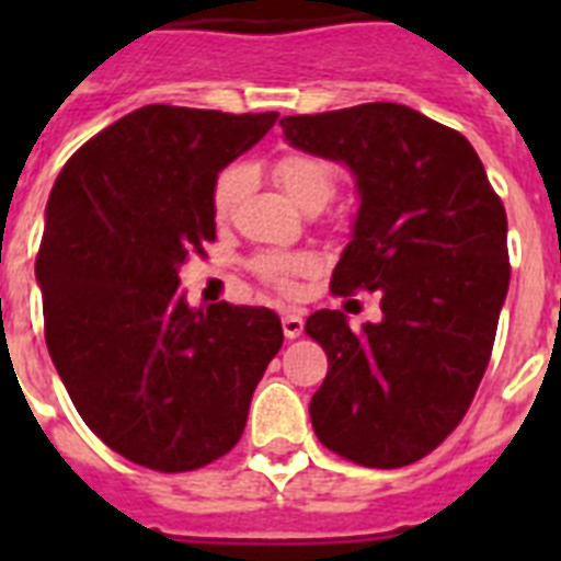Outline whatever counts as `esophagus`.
Here are the masks:
<instances>
[{"mask_svg":"<svg viewBox=\"0 0 561 561\" xmlns=\"http://www.w3.org/2000/svg\"><path fill=\"white\" fill-rule=\"evenodd\" d=\"M280 325H284L286 340H297V336L304 334V317L297 314V311H284V317H280Z\"/></svg>","mask_w":561,"mask_h":561,"instance_id":"1","label":"esophagus"}]
</instances>
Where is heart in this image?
<instances>
[{
    "mask_svg": "<svg viewBox=\"0 0 561 561\" xmlns=\"http://www.w3.org/2000/svg\"><path fill=\"white\" fill-rule=\"evenodd\" d=\"M275 180L280 182L284 193L297 207H306L311 202L325 205L331 199V193H334V173L323 160H317L311 153H284L275 162ZM247 182H250V173H247L244 165H232L221 173L219 182H216V191H213V207H216L219 219L230 216L232 207L241 202ZM309 266L311 261L304 255H261L255 261L257 275L264 277L266 284L277 286V289H291V277L306 272Z\"/></svg>",
    "mask_w": 561,
    "mask_h": 561,
    "instance_id": "1",
    "label": "heart"
}]
</instances>
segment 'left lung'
<instances>
[{
  "mask_svg": "<svg viewBox=\"0 0 561 561\" xmlns=\"http://www.w3.org/2000/svg\"><path fill=\"white\" fill-rule=\"evenodd\" d=\"M280 126L291 148L354 176L359 210L331 289L381 291V320L359 331L342 311L306 320L329 354L311 427L354 463H415L458 427L492 356L512 275L503 202L463 134L401 103Z\"/></svg>",
  "mask_w": 561,
  "mask_h": 561,
  "instance_id": "1",
  "label": "left lung"
}]
</instances>
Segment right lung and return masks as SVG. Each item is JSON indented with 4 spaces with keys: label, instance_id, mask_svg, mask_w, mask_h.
I'll list each match as a JSON object with an SVG mask.
<instances>
[{
    "label": "right lung",
    "instance_id": "add662e5",
    "mask_svg": "<svg viewBox=\"0 0 561 561\" xmlns=\"http://www.w3.org/2000/svg\"><path fill=\"white\" fill-rule=\"evenodd\" d=\"M275 121L142 106L49 193L36 257L49 356L87 427L131 463L191 472L230 453L284 345L275 311L193 309L180 291L191 252L216 238L219 173Z\"/></svg>",
    "mask_w": 561,
    "mask_h": 561
}]
</instances>
